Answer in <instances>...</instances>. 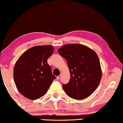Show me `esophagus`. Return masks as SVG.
Listing matches in <instances>:
<instances>
[{
	"label": "esophagus",
	"instance_id": "1",
	"mask_svg": "<svg viewBox=\"0 0 123 123\" xmlns=\"http://www.w3.org/2000/svg\"><path fill=\"white\" fill-rule=\"evenodd\" d=\"M61 76H62V75H61V74H60V76H57V79L58 80H59L60 79L61 77Z\"/></svg>",
	"mask_w": 123,
	"mask_h": 123
}]
</instances>
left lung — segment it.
Instances as JSON below:
<instances>
[{
    "label": "left lung",
    "instance_id": "obj_1",
    "mask_svg": "<svg viewBox=\"0 0 123 123\" xmlns=\"http://www.w3.org/2000/svg\"><path fill=\"white\" fill-rule=\"evenodd\" d=\"M67 61L70 73L69 83L62 88L71 98L81 100L95 91L100 84L102 71L95 51L81 44H67L58 50Z\"/></svg>",
    "mask_w": 123,
    "mask_h": 123
}]
</instances>
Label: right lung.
Returning <instances> with one entry per match:
<instances>
[{
    "instance_id": "obj_1",
    "label": "right lung",
    "mask_w": 123,
    "mask_h": 123,
    "mask_svg": "<svg viewBox=\"0 0 123 123\" xmlns=\"http://www.w3.org/2000/svg\"><path fill=\"white\" fill-rule=\"evenodd\" d=\"M53 51L51 45L34 46L23 53L15 64V83L26 98L37 100L42 97L55 78L47 63Z\"/></svg>"
}]
</instances>
